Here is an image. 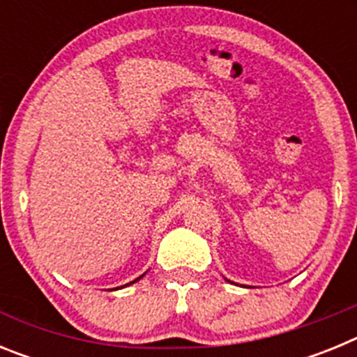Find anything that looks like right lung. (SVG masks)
I'll use <instances>...</instances> for the list:
<instances>
[{"mask_svg":"<svg viewBox=\"0 0 357 357\" xmlns=\"http://www.w3.org/2000/svg\"><path fill=\"white\" fill-rule=\"evenodd\" d=\"M141 277H143V275H141ZM141 277H139V279H141ZM139 279H135V280H139ZM135 280H132V282H135ZM132 282H128V284H132ZM128 284H127V286H128Z\"/></svg>","mask_w":357,"mask_h":357,"instance_id":"add662e5","label":"right lung"}]
</instances>
